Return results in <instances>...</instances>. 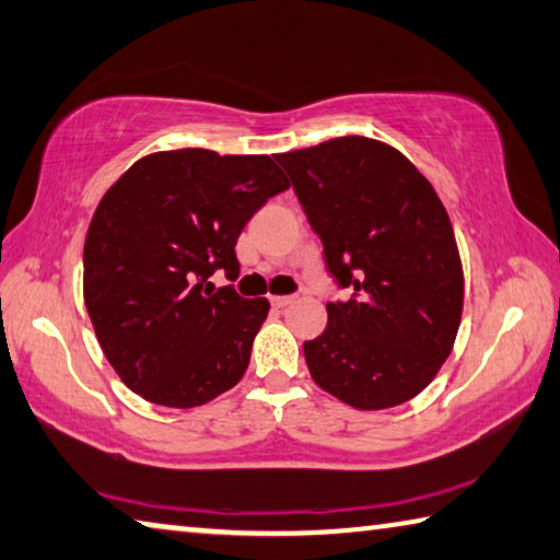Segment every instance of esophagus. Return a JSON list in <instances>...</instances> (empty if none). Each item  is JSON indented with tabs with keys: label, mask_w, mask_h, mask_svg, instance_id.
Instances as JSON below:
<instances>
[{
	"label": "esophagus",
	"mask_w": 560,
	"mask_h": 560,
	"mask_svg": "<svg viewBox=\"0 0 560 560\" xmlns=\"http://www.w3.org/2000/svg\"><path fill=\"white\" fill-rule=\"evenodd\" d=\"M292 300H295L292 295H275V298H270V302H272L275 307H288Z\"/></svg>",
	"instance_id": "1"
}]
</instances>
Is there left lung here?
Here are the masks:
<instances>
[{"mask_svg":"<svg viewBox=\"0 0 560 560\" xmlns=\"http://www.w3.org/2000/svg\"><path fill=\"white\" fill-rule=\"evenodd\" d=\"M275 160L325 245L329 275L354 290L327 302V329L302 345L312 378L359 410L406 404L445 364L463 317V262L443 201L396 147L369 137Z\"/></svg>","mask_w":560,"mask_h":560,"instance_id":"left-lung-1","label":"left lung"}]
</instances>
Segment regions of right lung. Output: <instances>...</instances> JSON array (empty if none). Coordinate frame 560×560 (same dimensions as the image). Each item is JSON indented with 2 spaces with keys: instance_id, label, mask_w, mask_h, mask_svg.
I'll return each mask as SVG.
<instances>
[{
  "instance_id": "add662e5",
  "label": "right lung",
  "mask_w": 560,
  "mask_h": 560,
  "mask_svg": "<svg viewBox=\"0 0 560 560\" xmlns=\"http://www.w3.org/2000/svg\"><path fill=\"white\" fill-rule=\"evenodd\" d=\"M288 186L268 154L186 147L142 156L105 191L85 235L83 298L127 388L194 408L243 378L270 302L209 278H238L243 225Z\"/></svg>"
}]
</instances>
